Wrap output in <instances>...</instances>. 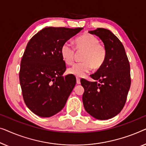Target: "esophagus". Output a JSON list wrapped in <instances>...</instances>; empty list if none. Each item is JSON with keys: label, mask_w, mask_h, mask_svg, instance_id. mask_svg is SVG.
<instances>
[{"label": "esophagus", "mask_w": 146, "mask_h": 146, "mask_svg": "<svg viewBox=\"0 0 146 146\" xmlns=\"http://www.w3.org/2000/svg\"><path fill=\"white\" fill-rule=\"evenodd\" d=\"M76 80H77V84L79 85V84L81 83V81H80V78L77 77H76Z\"/></svg>", "instance_id": "esophagus-1"}]
</instances>
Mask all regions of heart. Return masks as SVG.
<instances>
[{
  "mask_svg": "<svg viewBox=\"0 0 146 146\" xmlns=\"http://www.w3.org/2000/svg\"><path fill=\"white\" fill-rule=\"evenodd\" d=\"M75 48L68 42L61 48V55L63 61L67 65L73 63L75 50L83 51L81 56L82 62L74 63L67 69V73L77 77H83L93 68L99 69L105 62L107 50L105 46L99 43V40L94 35L85 33L76 38L74 42Z\"/></svg>",
  "mask_w": 146,
  "mask_h": 146,
  "instance_id": "1",
  "label": "heart"
}]
</instances>
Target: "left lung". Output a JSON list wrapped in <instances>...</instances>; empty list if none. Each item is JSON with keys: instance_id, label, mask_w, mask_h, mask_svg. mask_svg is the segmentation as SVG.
<instances>
[{"instance_id": "1", "label": "left lung", "mask_w": 146, "mask_h": 146, "mask_svg": "<svg viewBox=\"0 0 146 146\" xmlns=\"http://www.w3.org/2000/svg\"><path fill=\"white\" fill-rule=\"evenodd\" d=\"M89 32L101 39L107 56L104 65L91 75L96 81L81 80L83 105L94 118L107 120L120 113L126 103L131 85L130 63L122 42L110 30L99 28Z\"/></svg>"}]
</instances>
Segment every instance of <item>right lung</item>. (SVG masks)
Instances as JSON below:
<instances>
[{
	"label": "right lung",
	"instance_id": "add662e5",
	"mask_svg": "<svg viewBox=\"0 0 146 146\" xmlns=\"http://www.w3.org/2000/svg\"><path fill=\"white\" fill-rule=\"evenodd\" d=\"M83 28H45L30 39L19 72L24 102L34 114L50 117L61 111L76 84L73 75L63 77L65 63L61 48Z\"/></svg>",
	"mask_w": 146,
	"mask_h": 146
}]
</instances>
